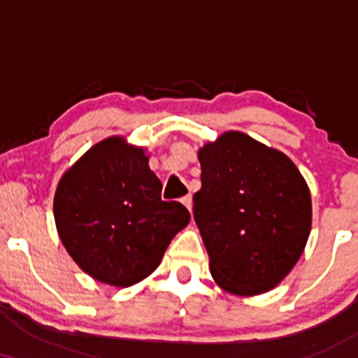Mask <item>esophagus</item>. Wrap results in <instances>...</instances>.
Listing matches in <instances>:
<instances>
[{"label": "esophagus", "instance_id": "34e87169", "mask_svg": "<svg viewBox=\"0 0 358 358\" xmlns=\"http://www.w3.org/2000/svg\"><path fill=\"white\" fill-rule=\"evenodd\" d=\"M182 203L185 205V207L188 208V210L192 212V195H187V196H183V199H182Z\"/></svg>", "mask_w": 358, "mask_h": 358}]
</instances>
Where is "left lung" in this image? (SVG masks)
Returning a JSON list of instances; mask_svg holds the SVG:
<instances>
[{
    "instance_id": "obj_1",
    "label": "left lung",
    "mask_w": 358,
    "mask_h": 358,
    "mask_svg": "<svg viewBox=\"0 0 358 358\" xmlns=\"http://www.w3.org/2000/svg\"><path fill=\"white\" fill-rule=\"evenodd\" d=\"M193 219L222 289L254 296L294 268L311 231V195L281 151L229 131L199 151Z\"/></svg>"
}]
</instances>
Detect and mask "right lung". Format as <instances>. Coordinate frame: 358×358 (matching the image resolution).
I'll return each mask as SVG.
<instances>
[{"mask_svg":"<svg viewBox=\"0 0 358 358\" xmlns=\"http://www.w3.org/2000/svg\"><path fill=\"white\" fill-rule=\"evenodd\" d=\"M143 148L113 136L94 145L60 178L53 215L62 244L82 271L127 287L150 276L190 222L180 202H163L162 182Z\"/></svg>","mask_w":358,"mask_h":358,"instance_id":"obj_1","label":"right lung"}]
</instances>
